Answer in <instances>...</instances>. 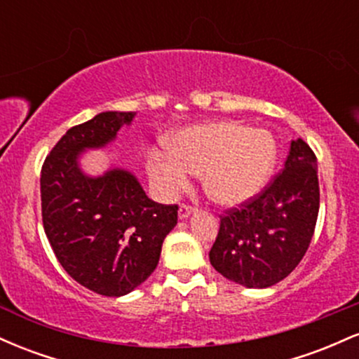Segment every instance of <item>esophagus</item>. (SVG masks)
Listing matches in <instances>:
<instances>
[{"label": "esophagus", "mask_w": 359, "mask_h": 359, "mask_svg": "<svg viewBox=\"0 0 359 359\" xmlns=\"http://www.w3.org/2000/svg\"><path fill=\"white\" fill-rule=\"evenodd\" d=\"M192 212H194V208L191 204H180V208H179V217H180V219H185V217L191 216Z\"/></svg>", "instance_id": "esophagus-1"}]
</instances>
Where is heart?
I'll use <instances>...</instances> for the list:
<instances>
[{
  "label": "heart",
  "instance_id": "heart-1",
  "mask_svg": "<svg viewBox=\"0 0 359 359\" xmlns=\"http://www.w3.org/2000/svg\"><path fill=\"white\" fill-rule=\"evenodd\" d=\"M275 162L266 131L238 123H214L185 130L172 150H151L148 170L163 196H177L192 174H204V189L221 204H240L265 185Z\"/></svg>",
  "mask_w": 359,
  "mask_h": 359
}]
</instances>
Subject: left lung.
<instances>
[{
    "label": "left lung",
    "mask_w": 359,
    "mask_h": 359,
    "mask_svg": "<svg viewBox=\"0 0 359 359\" xmlns=\"http://www.w3.org/2000/svg\"><path fill=\"white\" fill-rule=\"evenodd\" d=\"M317 158L295 140L285 167L258 194L222 211L209 259L222 277L265 288L290 275L314 236L319 214Z\"/></svg>",
    "instance_id": "left-lung-1"
}]
</instances>
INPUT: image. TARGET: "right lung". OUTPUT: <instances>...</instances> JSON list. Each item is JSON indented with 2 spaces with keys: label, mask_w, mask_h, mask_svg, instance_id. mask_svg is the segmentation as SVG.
<instances>
[{
  "label": "right lung",
  "mask_w": 359,
  "mask_h": 359,
  "mask_svg": "<svg viewBox=\"0 0 359 359\" xmlns=\"http://www.w3.org/2000/svg\"><path fill=\"white\" fill-rule=\"evenodd\" d=\"M133 118V111H106L72 126L40 172L42 221L53 253L77 283L106 297L125 295L150 277L179 216V205L148 199L125 170L90 179L77 167L82 148L106 145Z\"/></svg>",
  "instance_id": "1"
}]
</instances>
